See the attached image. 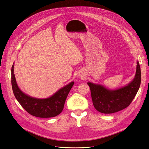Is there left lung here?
Wrapping results in <instances>:
<instances>
[{"mask_svg": "<svg viewBox=\"0 0 149 149\" xmlns=\"http://www.w3.org/2000/svg\"><path fill=\"white\" fill-rule=\"evenodd\" d=\"M141 72L139 61H137L134 79L128 84L115 90H110L102 85L88 82L90 88L93 106L103 113H112L127 107L139 90Z\"/></svg>", "mask_w": 149, "mask_h": 149, "instance_id": "1", "label": "left lung"}]
</instances>
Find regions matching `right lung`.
<instances>
[{
  "mask_svg": "<svg viewBox=\"0 0 149 149\" xmlns=\"http://www.w3.org/2000/svg\"><path fill=\"white\" fill-rule=\"evenodd\" d=\"M74 84V81H71L48 97H34L21 90L14 74V63L12 68V86L16 99L27 112L37 117H54L61 112L66 98Z\"/></svg>",
  "mask_w": 149,
  "mask_h": 149,
  "instance_id": "1",
  "label": "right lung"
}]
</instances>
